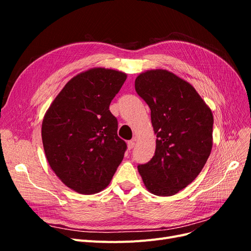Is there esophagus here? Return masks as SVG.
<instances>
[{
	"label": "esophagus",
	"instance_id": "esophagus-1",
	"mask_svg": "<svg viewBox=\"0 0 251 251\" xmlns=\"http://www.w3.org/2000/svg\"><path fill=\"white\" fill-rule=\"evenodd\" d=\"M134 147H135V141H134V140L127 141V150H130V151H131Z\"/></svg>",
	"mask_w": 251,
	"mask_h": 251
}]
</instances>
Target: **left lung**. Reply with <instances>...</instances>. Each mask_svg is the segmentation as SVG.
<instances>
[{
  "mask_svg": "<svg viewBox=\"0 0 251 251\" xmlns=\"http://www.w3.org/2000/svg\"><path fill=\"white\" fill-rule=\"evenodd\" d=\"M136 92L151 109L155 155L138 172L148 191L173 196L197 178L212 148L214 116L196 89L164 69L140 73Z\"/></svg>",
  "mask_w": 251,
  "mask_h": 251,
  "instance_id": "left-lung-1",
  "label": "left lung"
}]
</instances>
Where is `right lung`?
I'll use <instances>...</instances> for the list:
<instances>
[{
    "instance_id": "right-lung-1",
    "label": "right lung",
    "mask_w": 251,
    "mask_h": 251,
    "mask_svg": "<svg viewBox=\"0 0 251 251\" xmlns=\"http://www.w3.org/2000/svg\"><path fill=\"white\" fill-rule=\"evenodd\" d=\"M127 75L96 67L75 75L52 101L42 124V140L51 170L82 195L107 187L121 163L126 142L110 103Z\"/></svg>"
}]
</instances>
